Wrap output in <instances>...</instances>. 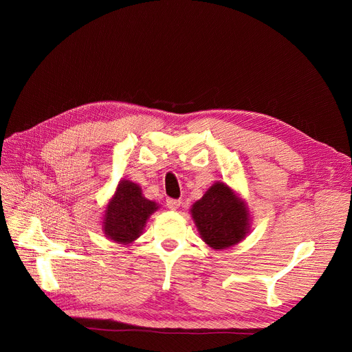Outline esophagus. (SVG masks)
<instances>
[{
	"instance_id": "34e87169",
	"label": "esophagus",
	"mask_w": 352,
	"mask_h": 352,
	"mask_svg": "<svg viewBox=\"0 0 352 352\" xmlns=\"http://www.w3.org/2000/svg\"><path fill=\"white\" fill-rule=\"evenodd\" d=\"M179 206H181L179 199H173V198L166 199V207H168L170 210H177Z\"/></svg>"
}]
</instances>
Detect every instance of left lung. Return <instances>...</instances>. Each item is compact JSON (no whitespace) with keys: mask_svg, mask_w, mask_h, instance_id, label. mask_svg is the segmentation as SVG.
I'll return each mask as SVG.
<instances>
[{"mask_svg":"<svg viewBox=\"0 0 352 352\" xmlns=\"http://www.w3.org/2000/svg\"><path fill=\"white\" fill-rule=\"evenodd\" d=\"M202 241L224 250L243 241L250 231L245 202L224 182H215L191 208Z\"/></svg>","mask_w":352,"mask_h":352,"instance_id":"1","label":"left lung"}]
</instances>
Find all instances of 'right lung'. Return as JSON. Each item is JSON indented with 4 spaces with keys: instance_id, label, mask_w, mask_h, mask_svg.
<instances>
[{
    "instance_id": "obj_1",
    "label": "right lung",
    "mask_w": 352,
    "mask_h": 352,
    "mask_svg": "<svg viewBox=\"0 0 352 352\" xmlns=\"http://www.w3.org/2000/svg\"><path fill=\"white\" fill-rule=\"evenodd\" d=\"M157 210V202L146 199L138 184L122 179L105 208L104 234L118 244H131L141 235L146 219Z\"/></svg>"
}]
</instances>
